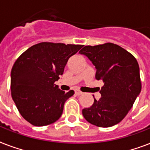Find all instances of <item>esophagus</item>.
Masks as SVG:
<instances>
[{
	"label": "esophagus",
	"mask_w": 150,
	"mask_h": 150,
	"mask_svg": "<svg viewBox=\"0 0 150 150\" xmlns=\"http://www.w3.org/2000/svg\"><path fill=\"white\" fill-rule=\"evenodd\" d=\"M75 94L77 95V96H79V95H82V92L79 91V90H75Z\"/></svg>",
	"instance_id": "obj_1"
}]
</instances>
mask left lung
<instances>
[{
	"label": "left lung",
	"instance_id": "obj_1",
	"mask_svg": "<svg viewBox=\"0 0 150 150\" xmlns=\"http://www.w3.org/2000/svg\"><path fill=\"white\" fill-rule=\"evenodd\" d=\"M79 53L92 61L96 79L103 82L100 99H94L91 107L82 110V115L98 127L115 125L127 115L141 92L139 64L132 54L111 43L86 46Z\"/></svg>",
	"mask_w": 150,
	"mask_h": 150
}]
</instances>
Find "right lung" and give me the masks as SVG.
I'll use <instances>...</instances> for the list:
<instances>
[{"mask_svg": "<svg viewBox=\"0 0 150 150\" xmlns=\"http://www.w3.org/2000/svg\"><path fill=\"white\" fill-rule=\"evenodd\" d=\"M82 47L43 42L16 60L11 72V96L21 115L33 125H48L61 117L64 103L75 92L62 91L54 82Z\"/></svg>", "mask_w": 150, "mask_h": 150, "instance_id": "obj_1", "label": "right lung"}]
</instances>
